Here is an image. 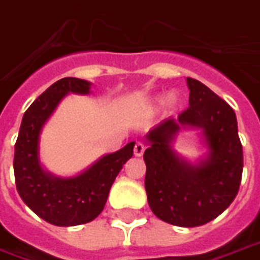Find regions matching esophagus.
<instances>
[{"mask_svg":"<svg viewBox=\"0 0 260 260\" xmlns=\"http://www.w3.org/2000/svg\"><path fill=\"white\" fill-rule=\"evenodd\" d=\"M144 151H145V147H144L143 143H137L134 145V155L136 156H143Z\"/></svg>","mask_w":260,"mask_h":260,"instance_id":"esophagus-1","label":"esophagus"}]
</instances>
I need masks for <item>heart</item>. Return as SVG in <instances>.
<instances>
[{"instance_id":"obj_1","label":"heart","mask_w":260,"mask_h":260,"mask_svg":"<svg viewBox=\"0 0 260 260\" xmlns=\"http://www.w3.org/2000/svg\"><path fill=\"white\" fill-rule=\"evenodd\" d=\"M169 101H170V104H172V105H174V104L177 102V98H176V96H174V95H172V96H170Z\"/></svg>"}]
</instances>
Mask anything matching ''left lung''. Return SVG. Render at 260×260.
Listing matches in <instances>:
<instances>
[{"mask_svg":"<svg viewBox=\"0 0 260 260\" xmlns=\"http://www.w3.org/2000/svg\"><path fill=\"white\" fill-rule=\"evenodd\" d=\"M190 107L147 134L145 190L160 220L180 227L202 226L230 206L240 190L242 145L233 108L201 81L187 77ZM201 128L210 153L197 165L171 148L183 127Z\"/></svg>","mask_w":260,"mask_h":260,"instance_id":"left-lung-1","label":"left lung"}]
</instances>
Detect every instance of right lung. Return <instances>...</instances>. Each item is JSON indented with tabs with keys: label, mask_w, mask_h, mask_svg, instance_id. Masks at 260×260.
Returning <instances> with one entry per match:
<instances>
[{
	"label": "right lung",
	"mask_w": 260,
	"mask_h": 260,
	"mask_svg": "<svg viewBox=\"0 0 260 260\" xmlns=\"http://www.w3.org/2000/svg\"><path fill=\"white\" fill-rule=\"evenodd\" d=\"M90 86L86 80L65 77L48 87L24 112L15 144L16 190L36 215L54 226H77L94 220L107 204L109 190L123 165L133 156L136 143H128L69 179L52 176L41 168L39 141L44 123L66 94H88Z\"/></svg>",
	"instance_id": "1"
}]
</instances>
